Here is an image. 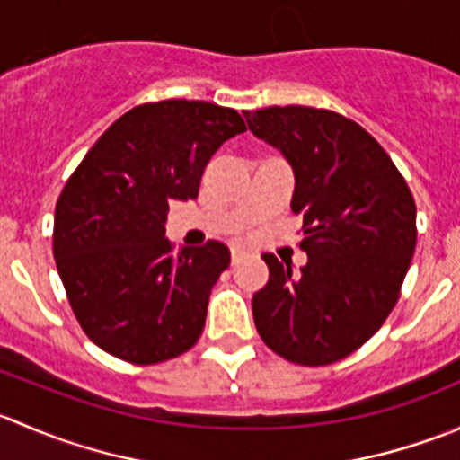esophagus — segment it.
I'll return each mask as SVG.
<instances>
[{
    "mask_svg": "<svg viewBox=\"0 0 460 460\" xmlns=\"http://www.w3.org/2000/svg\"><path fill=\"white\" fill-rule=\"evenodd\" d=\"M240 258H243V249H231V262H240Z\"/></svg>",
    "mask_w": 460,
    "mask_h": 460,
    "instance_id": "34e87169",
    "label": "esophagus"
}]
</instances>
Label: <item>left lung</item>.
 <instances>
[{
    "instance_id": "left-lung-1",
    "label": "left lung",
    "mask_w": 460,
    "mask_h": 460,
    "mask_svg": "<svg viewBox=\"0 0 460 460\" xmlns=\"http://www.w3.org/2000/svg\"><path fill=\"white\" fill-rule=\"evenodd\" d=\"M244 118L294 169L291 211L303 216L307 253L300 273L264 253L256 329L289 363L332 365L363 347L398 303L416 249L414 196L385 148L345 115L291 104Z\"/></svg>"
}]
</instances>
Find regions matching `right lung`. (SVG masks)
Here are the masks:
<instances>
[{
	"label": "right lung",
	"instance_id": "1",
	"mask_svg": "<svg viewBox=\"0 0 460 460\" xmlns=\"http://www.w3.org/2000/svg\"><path fill=\"white\" fill-rule=\"evenodd\" d=\"M247 131L238 111L198 100L140 104L86 153L55 207L53 256L84 333L106 354L155 365L191 349L226 244L173 249L169 202L196 200L204 166Z\"/></svg>",
	"mask_w": 460,
	"mask_h": 460
}]
</instances>
